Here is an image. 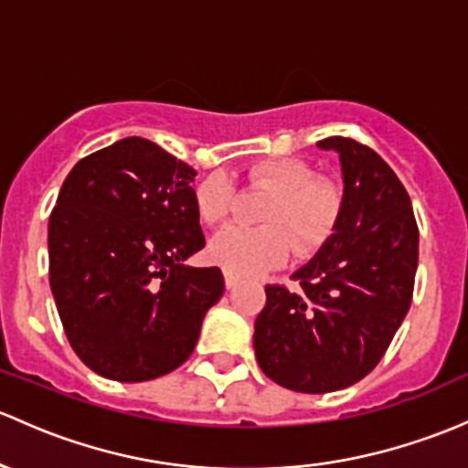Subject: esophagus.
Wrapping results in <instances>:
<instances>
[{
    "label": "esophagus",
    "instance_id": "34e87169",
    "mask_svg": "<svg viewBox=\"0 0 468 468\" xmlns=\"http://www.w3.org/2000/svg\"><path fill=\"white\" fill-rule=\"evenodd\" d=\"M224 284H226V289H235L239 284V278H235V275H230V273H224Z\"/></svg>",
    "mask_w": 468,
    "mask_h": 468
}]
</instances>
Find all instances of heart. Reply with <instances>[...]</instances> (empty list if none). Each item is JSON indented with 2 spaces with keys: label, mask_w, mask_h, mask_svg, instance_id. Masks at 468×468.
I'll use <instances>...</instances> for the list:
<instances>
[{
  "label": "heart",
  "mask_w": 468,
  "mask_h": 468,
  "mask_svg": "<svg viewBox=\"0 0 468 468\" xmlns=\"http://www.w3.org/2000/svg\"><path fill=\"white\" fill-rule=\"evenodd\" d=\"M249 184L273 193L262 210L269 226L244 229L229 226L208 244V260L235 278H249L278 267L292 253L307 258L329 238L341 210V190L332 181H316V172L304 161L264 159L249 168ZM233 181L213 172L195 188L197 218L218 226L229 218L233 204Z\"/></svg>",
  "instance_id": "b5f03b06"
}]
</instances>
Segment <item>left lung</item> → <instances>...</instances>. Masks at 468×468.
Wrapping results in <instances>:
<instances>
[{
	"label": "left lung",
	"mask_w": 468,
	"mask_h": 468,
	"mask_svg": "<svg viewBox=\"0 0 468 468\" xmlns=\"http://www.w3.org/2000/svg\"><path fill=\"white\" fill-rule=\"evenodd\" d=\"M321 150L341 161L343 197L332 235L293 271L300 287H267L255 318L260 367L307 395L343 390L375 370L406 318L420 255L410 197L390 165L354 139Z\"/></svg>",
	"instance_id": "1"
}]
</instances>
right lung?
Returning a JSON list of instances; mask_svg holds the SVG:
<instances>
[{
	"mask_svg": "<svg viewBox=\"0 0 468 468\" xmlns=\"http://www.w3.org/2000/svg\"><path fill=\"white\" fill-rule=\"evenodd\" d=\"M197 172L141 136L69 172L48 218V280L73 352L96 375L150 381L179 367L224 293L204 249Z\"/></svg>",
	"mask_w": 468,
	"mask_h": 468,
	"instance_id": "1",
	"label": "right lung"
}]
</instances>
